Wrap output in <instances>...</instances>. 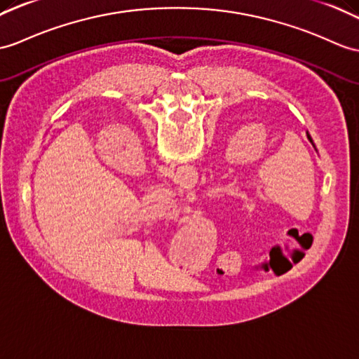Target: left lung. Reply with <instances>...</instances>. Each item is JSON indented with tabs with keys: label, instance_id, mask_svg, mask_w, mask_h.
<instances>
[{
	"label": "left lung",
	"instance_id": "left-lung-1",
	"mask_svg": "<svg viewBox=\"0 0 359 359\" xmlns=\"http://www.w3.org/2000/svg\"><path fill=\"white\" fill-rule=\"evenodd\" d=\"M307 139H309V140H311V144H312V145H313V142H312V137H311V136H309V133H307ZM313 147H315V145H313Z\"/></svg>",
	"mask_w": 359,
	"mask_h": 359
}]
</instances>
